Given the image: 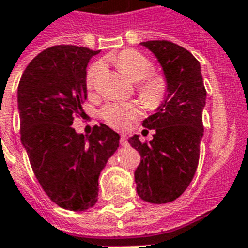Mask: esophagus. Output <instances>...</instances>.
Listing matches in <instances>:
<instances>
[{"label":"esophagus","instance_id":"1","mask_svg":"<svg viewBox=\"0 0 248 248\" xmlns=\"http://www.w3.org/2000/svg\"><path fill=\"white\" fill-rule=\"evenodd\" d=\"M120 142H121V145H127L128 142H127V138H126V136H124V135H121V139H120Z\"/></svg>","mask_w":248,"mask_h":248}]
</instances>
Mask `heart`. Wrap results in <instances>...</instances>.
Returning <instances> with one entry per match:
<instances>
[{"instance_id":"b5f03b06","label":"heart","mask_w":248,"mask_h":248,"mask_svg":"<svg viewBox=\"0 0 248 248\" xmlns=\"http://www.w3.org/2000/svg\"><path fill=\"white\" fill-rule=\"evenodd\" d=\"M124 75L132 81H140L138 94L148 108H156L164 102L168 94V81L160 74H150L153 62L146 56L135 49H126L113 58ZM103 72V65L96 62L86 72V86L92 89ZM140 110L135 103H109L100 110V116L112 127L124 128L138 117Z\"/></svg>"}]
</instances>
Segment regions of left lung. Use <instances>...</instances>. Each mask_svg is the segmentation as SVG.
Returning a JSON list of instances; mask_svg holds the SVG:
<instances>
[{
  "mask_svg": "<svg viewBox=\"0 0 248 248\" xmlns=\"http://www.w3.org/2000/svg\"><path fill=\"white\" fill-rule=\"evenodd\" d=\"M155 54L168 81V94L142 126L154 130L153 140H128L140 153L135 170L138 195L152 204H167L185 192L196 172L204 135L202 109L206 100L200 62L170 40L140 43Z\"/></svg>",
  "mask_w": 248,
  "mask_h": 248,
  "instance_id": "8db88e82",
  "label": "left lung"
}]
</instances>
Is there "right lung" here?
Instances as JSON below:
<instances>
[{
	"instance_id": "right-lung-1",
	"label": "right lung",
	"mask_w": 248,
	"mask_h": 248,
	"mask_svg": "<svg viewBox=\"0 0 248 248\" xmlns=\"http://www.w3.org/2000/svg\"><path fill=\"white\" fill-rule=\"evenodd\" d=\"M99 53L78 46H53L26 66L17 88L21 142L48 197L58 206L84 211L98 201L99 174L120 145L106 124L89 136L71 124L82 116L86 66Z\"/></svg>"
}]
</instances>
